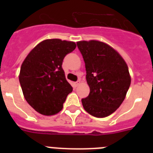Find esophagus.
I'll use <instances>...</instances> for the list:
<instances>
[{"label": "esophagus", "mask_w": 153, "mask_h": 153, "mask_svg": "<svg viewBox=\"0 0 153 153\" xmlns=\"http://www.w3.org/2000/svg\"><path fill=\"white\" fill-rule=\"evenodd\" d=\"M79 83H80V81L79 80H78V81H76V82H75V83H74V86H76H76H78L79 85Z\"/></svg>", "instance_id": "34e87169"}]
</instances>
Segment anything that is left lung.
<instances>
[{
    "label": "left lung",
    "instance_id": "obj_1",
    "mask_svg": "<svg viewBox=\"0 0 153 153\" xmlns=\"http://www.w3.org/2000/svg\"><path fill=\"white\" fill-rule=\"evenodd\" d=\"M85 62L90 94L82 99L84 109L103 118L114 113L123 102L131 83L125 60L113 47L98 40L76 43Z\"/></svg>",
    "mask_w": 153,
    "mask_h": 153
}]
</instances>
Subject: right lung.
Masks as SVG:
<instances>
[{
  "instance_id": "right-lung-1",
  "label": "right lung",
  "mask_w": 153,
  "mask_h": 153,
  "mask_svg": "<svg viewBox=\"0 0 153 153\" xmlns=\"http://www.w3.org/2000/svg\"><path fill=\"white\" fill-rule=\"evenodd\" d=\"M76 44L60 39L40 42L23 62L19 81L27 102L44 116L55 115L73 87L62 68L65 56L74 51Z\"/></svg>"
}]
</instances>
